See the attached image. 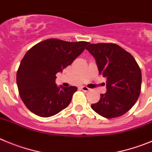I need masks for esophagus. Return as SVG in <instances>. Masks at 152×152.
Listing matches in <instances>:
<instances>
[{
  "label": "esophagus",
  "mask_w": 152,
  "mask_h": 152,
  "mask_svg": "<svg viewBox=\"0 0 152 152\" xmlns=\"http://www.w3.org/2000/svg\"><path fill=\"white\" fill-rule=\"evenodd\" d=\"M80 88H81V89L83 90V91H86V92H88V91H89V90H90V88H87L86 86H82V87Z\"/></svg>",
  "instance_id": "34e87169"
}]
</instances>
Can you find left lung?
Instances as JSON below:
<instances>
[{
    "label": "left lung",
    "instance_id": "8db88e82",
    "mask_svg": "<svg viewBox=\"0 0 152 152\" xmlns=\"http://www.w3.org/2000/svg\"><path fill=\"white\" fill-rule=\"evenodd\" d=\"M86 48L94 57L100 75L107 78V91L99 102L91 105L105 118L120 117L130 110L139 98L142 73L134 57L112 43L88 44Z\"/></svg>",
    "mask_w": 152,
    "mask_h": 152
}]
</instances>
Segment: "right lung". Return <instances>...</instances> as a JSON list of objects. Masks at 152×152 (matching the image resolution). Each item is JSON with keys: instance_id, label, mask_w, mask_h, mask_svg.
<instances>
[{"instance_id": "obj_1", "label": "right lung", "mask_w": 152, "mask_h": 152, "mask_svg": "<svg viewBox=\"0 0 152 152\" xmlns=\"http://www.w3.org/2000/svg\"><path fill=\"white\" fill-rule=\"evenodd\" d=\"M88 44L50 39L26 53L16 73V83L20 98L30 111L49 117L69 104L77 88L57 86L56 74L70 65Z\"/></svg>"}]
</instances>
